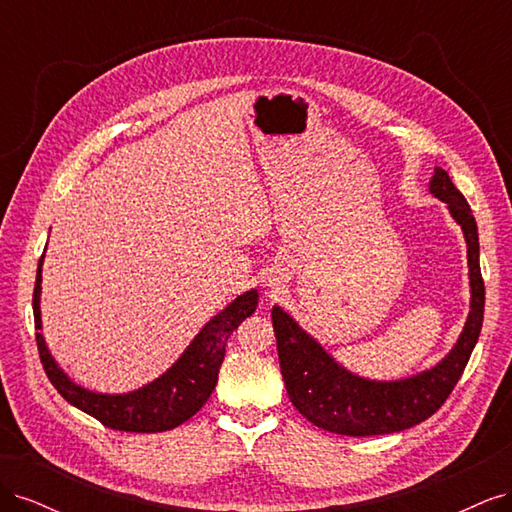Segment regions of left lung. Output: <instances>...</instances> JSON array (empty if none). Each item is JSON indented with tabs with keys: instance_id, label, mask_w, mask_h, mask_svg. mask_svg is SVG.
I'll list each match as a JSON object with an SVG mask.
<instances>
[{
	"instance_id": "obj_1",
	"label": "left lung",
	"mask_w": 512,
	"mask_h": 512,
	"mask_svg": "<svg viewBox=\"0 0 512 512\" xmlns=\"http://www.w3.org/2000/svg\"><path fill=\"white\" fill-rule=\"evenodd\" d=\"M429 192L446 203L468 245L470 314L455 348L431 369L401 380H369L339 365L282 307L271 309L277 356L288 397L309 423L339 436H382L423 423L440 410L466 369L483 329L485 284L478 262V228L468 200L436 166Z\"/></svg>"
}]
</instances>
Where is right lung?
Listing matches in <instances>:
<instances>
[{
	"mask_svg": "<svg viewBox=\"0 0 512 512\" xmlns=\"http://www.w3.org/2000/svg\"><path fill=\"white\" fill-rule=\"evenodd\" d=\"M42 262L40 256L36 271L34 288V320H36V342L42 367L49 376L57 393L68 404L83 410L85 414L98 418V421L111 429L134 431V433H156L175 429L181 423L192 418L200 408L207 404L215 384H218L220 365L226 354V342L239 324L256 312L258 290H247L224 307L218 316H213L192 344L183 350V354L166 369L160 378L141 386V389L106 395L94 393L85 386L76 384L68 378L64 369L57 365L53 354L46 348L42 335L40 318V292H42Z\"/></svg>",
	"mask_w": 512,
	"mask_h": 512,
	"instance_id": "1",
	"label": "right lung"
}]
</instances>
